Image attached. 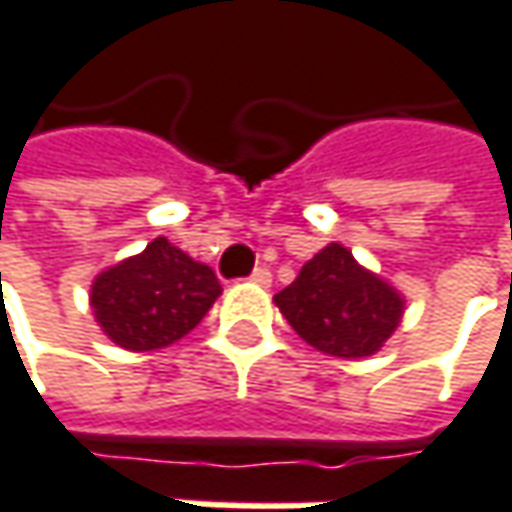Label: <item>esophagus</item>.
Instances as JSON below:
<instances>
[{
  "mask_svg": "<svg viewBox=\"0 0 512 512\" xmlns=\"http://www.w3.org/2000/svg\"><path fill=\"white\" fill-rule=\"evenodd\" d=\"M250 283H253V286L268 288L271 286V271H268V268H256V271L250 274Z\"/></svg>",
  "mask_w": 512,
  "mask_h": 512,
  "instance_id": "esophagus-1",
  "label": "esophagus"
}]
</instances>
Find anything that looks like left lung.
I'll list each match as a JSON object with an SVG mask.
<instances>
[{
	"label": "left lung",
	"instance_id": "obj_1",
	"mask_svg": "<svg viewBox=\"0 0 512 512\" xmlns=\"http://www.w3.org/2000/svg\"><path fill=\"white\" fill-rule=\"evenodd\" d=\"M294 333L315 351L339 359H365L380 351L404 318V294L330 241L274 294Z\"/></svg>",
	"mask_w": 512,
	"mask_h": 512
}]
</instances>
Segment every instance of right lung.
Masks as SVG:
<instances>
[{
	"mask_svg": "<svg viewBox=\"0 0 512 512\" xmlns=\"http://www.w3.org/2000/svg\"><path fill=\"white\" fill-rule=\"evenodd\" d=\"M221 291L209 265L159 235L141 253L96 274L91 309L117 348L161 351L188 336Z\"/></svg>",
	"mask_w": 512,
	"mask_h": 512,
	"instance_id": "1",
	"label": "right lung"
}]
</instances>
